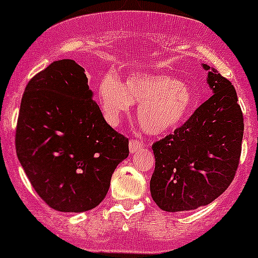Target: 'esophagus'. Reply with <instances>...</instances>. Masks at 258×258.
<instances>
[{"label":"esophagus","mask_w":258,"mask_h":258,"mask_svg":"<svg viewBox=\"0 0 258 258\" xmlns=\"http://www.w3.org/2000/svg\"><path fill=\"white\" fill-rule=\"evenodd\" d=\"M142 147H143V143L137 140H132L131 143H129V151H131V154L138 152L140 150H142Z\"/></svg>","instance_id":"1"}]
</instances>
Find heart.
<instances>
[{
  "instance_id": "1",
  "label": "heart",
  "mask_w": 258,
  "mask_h": 258,
  "mask_svg": "<svg viewBox=\"0 0 258 258\" xmlns=\"http://www.w3.org/2000/svg\"><path fill=\"white\" fill-rule=\"evenodd\" d=\"M98 95L102 111L109 124H117L140 102L138 121L147 133L164 134L178 127L190 116L195 94L190 85L168 75L136 72L125 85L113 75L102 79Z\"/></svg>"
}]
</instances>
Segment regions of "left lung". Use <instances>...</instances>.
Here are the masks:
<instances>
[{
  "mask_svg": "<svg viewBox=\"0 0 258 258\" xmlns=\"http://www.w3.org/2000/svg\"><path fill=\"white\" fill-rule=\"evenodd\" d=\"M203 68L213 94L174 133L152 145L150 191L166 212L207 206L229 187L238 169L244 122L235 88L214 68Z\"/></svg>",
  "mask_w": 258,
  "mask_h": 258,
  "instance_id": "obj_1",
  "label": "left lung"
}]
</instances>
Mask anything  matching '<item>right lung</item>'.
Segmentation results:
<instances>
[{"label":"right lung","mask_w":258,"mask_h":258,"mask_svg":"<svg viewBox=\"0 0 258 258\" xmlns=\"http://www.w3.org/2000/svg\"><path fill=\"white\" fill-rule=\"evenodd\" d=\"M17 155L38 197L59 212L90 211L106 198L129 141L93 101L85 70L61 59L32 77L20 103Z\"/></svg>","instance_id":"right-lung-1"}]
</instances>
